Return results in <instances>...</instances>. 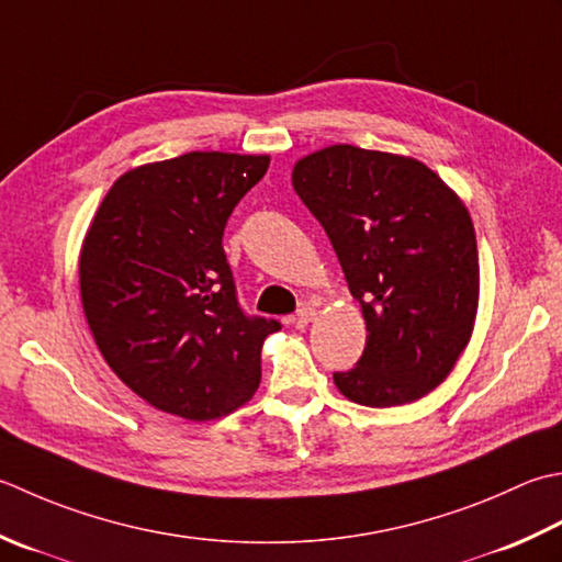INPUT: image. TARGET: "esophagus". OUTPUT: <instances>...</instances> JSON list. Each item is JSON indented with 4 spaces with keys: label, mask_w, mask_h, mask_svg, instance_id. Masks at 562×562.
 Masks as SVG:
<instances>
[{
    "label": "esophagus",
    "mask_w": 562,
    "mask_h": 562,
    "mask_svg": "<svg viewBox=\"0 0 562 562\" xmlns=\"http://www.w3.org/2000/svg\"><path fill=\"white\" fill-rule=\"evenodd\" d=\"M314 318H316V310H314V306L306 304V306H302L300 312L294 314V326L296 328H304V326H310Z\"/></svg>",
    "instance_id": "esophagus-1"
}]
</instances>
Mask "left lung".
Instances as JSON below:
<instances>
[{"label":"left lung","instance_id":"1","mask_svg":"<svg viewBox=\"0 0 562 562\" xmlns=\"http://www.w3.org/2000/svg\"><path fill=\"white\" fill-rule=\"evenodd\" d=\"M294 192L318 218L366 318L358 366L334 372L356 404L426 397L470 344L480 300L475 226L422 160L348 143L294 162Z\"/></svg>","mask_w":562,"mask_h":562}]
</instances>
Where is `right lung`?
Segmentation results:
<instances>
[{
  "mask_svg": "<svg viewBox=\"0 0 562 562\" xmlns=\"http://www.w3.org/2000/svg\"><path fill=\"white\" fill-rule=\"evenodd\" d=\"M270 156L192 150L121 175L80 250V296L99 353L140 400L190 422L246 404L280 322L246 316L222 246Z\"/></svg>",
  "mask_w": 562,
  "mask_h": 562,
  "instance_id": "add662e5",
  "label": "right lung"
}]
</instances>
